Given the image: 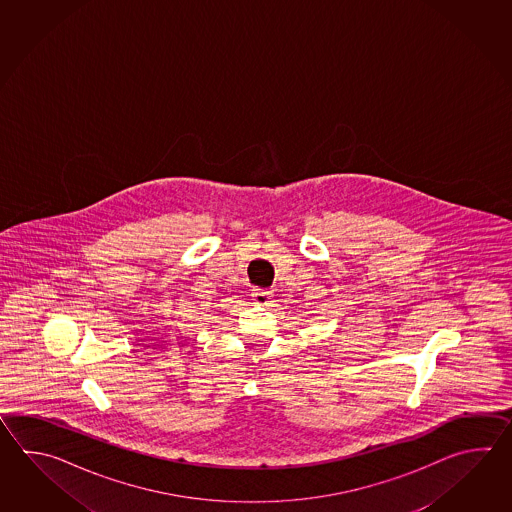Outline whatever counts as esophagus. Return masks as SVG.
<instances>
[{"mask_svg":"<svg viewBox=\"0 0 512 512\" xmlns=\"http://www.w3.org/2000/svg\"><path fill=\"white\" fill-rule=\"evenodd\" d=\"M252 300L258 305H267L271 302V291L265 289H254L252 291Z\"/></svg>","mask_w":512,"mask_h":512,"instance_id":"esophagus-1","label":"esophagus"}]
</instances>
